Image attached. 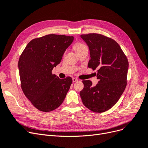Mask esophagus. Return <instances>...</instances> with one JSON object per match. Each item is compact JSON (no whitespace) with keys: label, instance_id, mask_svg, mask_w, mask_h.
Returning a JSON list of instances; mask_svg holds the SVG:
<instances>
[{"label":"esophagus","instance_id":"1","mask_svg":"<svg viewBox=\"0 0 148 148\" xmlns=\"http://www.w3.org/2000/svg\"><path fill=\"white\" fill-rule=\"evenodd\" d=\"M77 81H78V79H77L76 78H73V83L76 82H77Z\"/></svg>","mask_w":148,"mask_h":148}]
</instances>
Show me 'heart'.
<instances>
[{
	"instance_id": "heart-1",
	"label": "heart",
	"mask_w": 148,
	"mask_h": 148,
	"mask_svg": "<svg viewBox=\"0 0 148 148\" xmlns=\"http://www.w3.org/2000/svg\"><path fill=\"white\" fill-rule=\"evenodd\" d=\"M86 48H87L86 46L84 45V44L81 43V42H77L74 45V49L77 53Z\"/></svg>"
}]
</instances>
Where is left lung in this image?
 Wrapping results in <instances>:
<instances>
[{
  "label": "left lung",
  "mask_w": 148,
  "mask_h": 148,
  "mask_svg": "<svg viewBox=\"0 0 148 148\" xmlns=\"http://www.w3.org/2000/svg\"><path fill=\"white\" fill-rule=\"evenodd\" d=\"M88 45L91 59L88 66L97 69L98 84L83 80L80 96L84 105L90 110L104 112L119 99L127 85L129 62L118 44L110 38L97 34L81 35Z\"/></svg>",
  "instance_id": "obj_1"
}]
</instances>
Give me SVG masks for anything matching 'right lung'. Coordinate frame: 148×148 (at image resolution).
<instances>
[{
  "instance_id": "obj_1",
  "label": "right lung",
  "mask_w": 148,
  "mask_h": 148,
  "mask_svg": "<svg viewBox=\"0 0 148 148\" xmlns=\"http://www.w3.org/2000/svg\"><path fill=\"white\" fill-rule=\"evenodd\" d=\"M73 40V36L47 35L30 41L21 53L18 62L21 88L38 110H54L66 97L72 78L59 79L52 71Z\"/></svg>"
}]
</instances>
